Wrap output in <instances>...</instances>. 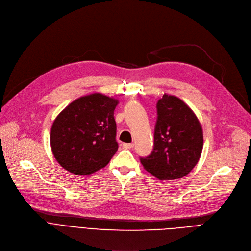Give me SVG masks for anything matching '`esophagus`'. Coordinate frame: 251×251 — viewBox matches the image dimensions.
<instances>
[{"label": "esophagus", "mask_w": 251, "mask_h": 251, "mask_svg": "<svg viewBox=\"0 0 251 251\" xmlns=\"http://www.w3.org/2000/svg\"><path fill=\"white\" fill-rule=\"evenodd\" d=\"M123 148L124 149H132L133 148V144H124Z\"/></svg>", "instance_id": "obj_1"}]
</instances>
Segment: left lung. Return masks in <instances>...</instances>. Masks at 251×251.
I'll return each mask as SVG.
<instances>
[{
    "label": "left lung",
    "instance_id": "8db88e82",
    "mask_svg": "<svg viewBox=\"0 0 251 251\" xmlns=\"http://www.w3.org/2000/svg\"><path fill=\"white\" fill-rule=\"evenodd\" d=\"M156 110L153 150L147 157H141V162L158 179L181 178L192 171L201 155V125L192 109L175 96L163 95Z\"/></svg>",
    "mask_w": 251,
    "mask_h": 251
}]
</instances>
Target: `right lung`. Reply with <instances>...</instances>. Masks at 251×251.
Instances as JSON below:
<instances>
[{
    "mask_svg": "<svg viewBox=\"0 0 251 251\" xmlns=\"http://www.w3.org/2000/svg\"><path fill=\"white\" fill-rule=\"evenodd\" d=\"M119 100L100 93L80 97L55 118L50 148L68 172L91 175L109 162L119 149L114 111Z\"/></svg>",
    "mask_w": 251,
    "mask_h": 251,
    "instance_id": "right-lung-1",
    "label": "right lung"
}]
</instances>
